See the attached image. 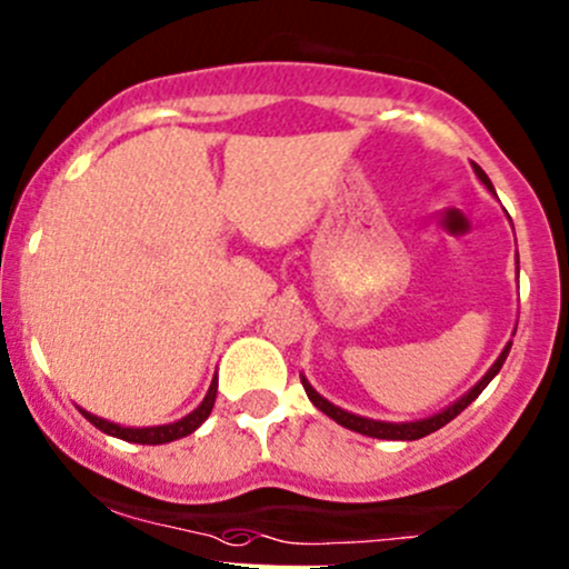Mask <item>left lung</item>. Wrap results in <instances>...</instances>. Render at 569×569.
I'll return each instance as SVG.
<instances>
[{"mask_svg": "<svg viewBox=\"0 0 569 569\" xmlns=\"http://www.w3.org/2000/svg\"><path fill=\"white\" fill-rule=\"evenodd\" d=\"M472 167H476V174H478L480 180H483L486 189L495 191V186H491L489 174H486L483 170H480L478 164H472ZM510 346H513V342H508V346H505V351L499 353V359L495 361V365H491V370L486 372L483 378H480V383H478V386H472V389L467 391V395L461 397V399H457V402H453L451 408H446V410H442V413H437V416H432V418H423V421H410V423H386V421H372V418H361V416L346 413V410L335 408L332 402H327V399H323L321 395H316V389H313V386H310L308 380H305V378H302V386H305V391H308L310 402H313L316 408L321 410V413H327L329 418H332V421L340 423V427L353 429V432L367 435V437H380V440H418V437H427V435L437 432V429H440V427H446V423H448V421H453V418H457V416L461 413V410L467 408V405L476 402L480 391H483L486 386L491 383V378H495L497 372L502 370L505 359H508V353H510Z\"/></svg>", "mask_w": 569, "mask_h": 569, "instance_id": "1", "label": "left lung"}]
</instances>
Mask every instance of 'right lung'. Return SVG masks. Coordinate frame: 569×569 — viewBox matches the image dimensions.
<instances>
[{
  "instance_id": "obj_1",
  "label": "right lung",
  "mask_w": 569,
  "mask_h": 569,
  "mask_svg": "<svg viewBox=\"0 0 569 569\" xmlns=\"http://www.w3.org/2000/svg\"><path fill=\"white\" fill-rule=\"evenodd\" d=\"M216 391H218V380L213 378V383H210L208 397L202 399V405H199V408L193 410V413H189L186 418H180V421H174V423H164V427L129 429V427H118V423L104 421V418H97V416L86 413V410H80V413L89 418L93 427L102 429L104 435L121 437V440H127V442H140V446H161V442H172V440H180V437L191 435L193 429H197L199 423H202L204 418L210 416V410H213V405H216Z\"/></svg>"
}]
</instances>
